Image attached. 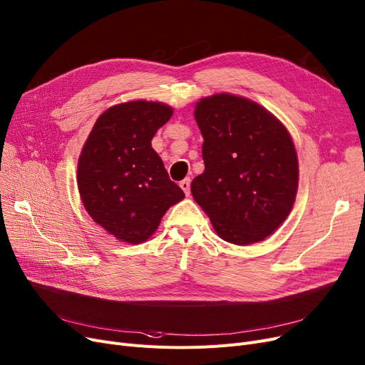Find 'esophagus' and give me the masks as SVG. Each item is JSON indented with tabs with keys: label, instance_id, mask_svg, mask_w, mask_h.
Returning <instances> with one entry per match:
<instances>
[{
	"label": "esophagus",
	"instance_id": "esophagus-1",
	"mask_svg": "<svg viewBox=\"0 0 365 365\" xmlns=\"http://www.w3.org/2000/svg\"><path fill=\"white\" fill-rule=\"evenodd\" d=\"M180 187L182 188L184 193H185L187 196L190 195V178H185V180H182V181L180 182Z\"/></svg>",
	"mask_w": 365,
	"mask_h": 365
}]
</instances>
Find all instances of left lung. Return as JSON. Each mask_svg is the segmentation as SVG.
<instances>
[{"mask_svg":"<svg viewBox=\"0 0 365 365\" xmlns=\"http://www.w3.org/2000/svg\"><path fill=\"white\" fill-rule=\"evenodd\" d=\"M205 170L192 181L195 200L225 241L265 240L294 207L298 158L283 124L252 100L215 94L196 105Z\"/></svg>","mask_w":365,"mask_h":365,"instance_id":"8db88e82","label":"left lung"}]
</instances>
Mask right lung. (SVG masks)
Instances as JSON below:
<instances>
[{
  "mask_svg": "<svg viewBox=\"0 0 365 365\" xmlns=\"http://www.w3.org/2000/svg\"><path fill=\"white\" fill-rule=\"evenodd\" d=\"M172 108L136 100L98 116L78 163V187L85 210L115 238L147 241L165 212L184 199L153 150L157 130Z\"/></svg>",
  "mask_w": 365,
  "mask_h": 365,
  "instance_id": "add662e5",
  "label": "right lung"
}]
</instances>
